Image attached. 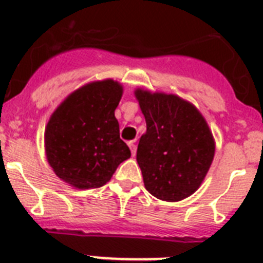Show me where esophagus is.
Returning <instances> with one entry per match:
<instances>
[{"mask_svg":"<svg viewBox=\"0 0 263 263\" xmlns=\"http://www.w3.org/2000/svg\"><path fill=\"white\" fill-rule=\"evenodd\" d=\"M128 145H129V148H131V154L132 156L136 155V140H132V142L128 143Z\"/></svg>","mask_w":263,"mask_h":263,"instance_id":"1","label":"esophagus"}]
</instances>
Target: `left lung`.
Instances as JSON below:
<instances>
[{
    "instance_id": "1",
    "label": "left lung",
    "mask_w": 263,
    "mask_h": 263,
    "mask_svg": "<svg viewBox=\"0 0 263 263\" xmlns=\"http://www.w3.org/2000/svg\"><path fill=\"white\" fill-rule=\"evenodd\" d=\"M147 123L136 160L144 186L158 199L178 202L199 189L214 159L215 144L199 111L175 95L138 89Z\"/></svg>"
}]
</instances>
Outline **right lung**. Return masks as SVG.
Segmentation results:
<instances>
[{
  "mask_svg": "<svg viewBox=\"0 0 263 263\" xmlns=\"http://www.w3.org/2000/svg\"><path fill=\"white\" fill-rule=\"evenodd\" d=\"M121 93L116 81H95L74 90L50 116L45 129L46 159L70 186H104L131 156L115 118Z\"/></svg>",
  "mask_w": 263,
  "mask_h": 263,
  "instance_id": "1",
  "label": "right lung"
}]
</instances>
